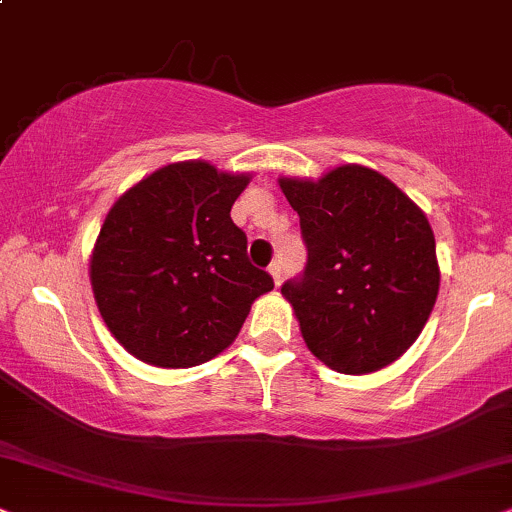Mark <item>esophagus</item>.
I'll return each instance as SVG.
<instances>
[{
  "mask_svg": "<svg viewBox=\"0 0 512 512\" xmlns=\"http://www.w3.org/2000/svg\"><path fill=\"white\" fill-rule=\"evenodd\" d=\"M269 274H271V278H274V286H276V288L281 286V283H283V274H281V267H278L276 262L269 267Z\"/></svg>",
  "mask_w": 512,
  "mask_h": 512,
  "instance_id": "obj_1",
  "label": "esophagus"
}]
</instances>
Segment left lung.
Wrapping results in <instances>:
<instances>
[{"instance_id": "left-lung-1", "label": "left lung", "mask_w": 512, "mask_h": 512, "mask_svg": "<svg viewBox=\"0 0 512 512\" xmlns=\"http://www.w3.org/2000/svg\"><path fill=\"white\" fill-rule=\"evenodd\" d=\"M300 215L309 260L283 283L304 345L345 375L390 366L430 319L439 293L435 234L385 174L338 165L319 179L278 177Z\"/></svg>"}]
</instances>
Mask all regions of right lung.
Masks as SVG:
<instances>
[{
	"label": "right lung",
	"mask_w": 512,
	"mask_h": 512,
	"mask_svg": "<svg viewBox=\"0 0 512 512\" xmlns=\"http://www.w3.org/2000/svg\"><path fill=\"white\" fill-rule=\"evenodd\" d=\"M250 172L181 160L115 200L89 257L101 319L132 357L191 368L222 354L257 297L274 290L248 262L231 205Z\"/></svg>",
	"instance_id": "right-lung-1"
}]
</instances>
